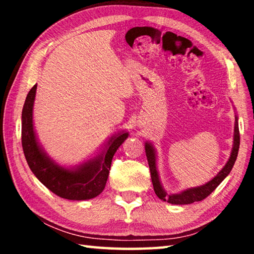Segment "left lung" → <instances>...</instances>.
I'll list each match as a JSON object with an SVG mask.
<instances>
[{
  "label": "left lung",
  "instance_id": "1",
  "mask_svg": "<svg viewBox=\"0 0 254 254\" xmlns=\"http://www.w3.org/2000/svg\"><path fill=\"white\" fill-rule=\"evenodd\" d=\"M239 118L235 115V123H234V135H233V147H232V151L230 154V158L225 166L223 167L222 170L218 173L213 179H210L208 183H206L198 187H191L187 188L185 190H182L177 194H167V191L163 188L160 177H159V173L157 169V152L154 149L153 144L151 142L144 143L145 148V154H147L148 163L150 173H151V180L153 184V189L156 195L163 201H167L169 204L174 205H187L191 204L194 201H200L206 198L209 194L215 190L218 185H220L223 180L226 178V176L231 173L232 168H233L236 158H238V152L240 148V132H239Z\"/></svg>",
  "mask_w": 254,
  "mask_h": 254
}]
</instances>
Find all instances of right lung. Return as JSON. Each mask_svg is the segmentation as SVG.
I'll return each instance as SVG.
<instances>
[{
	"label": "right lung",
	"mask_w": 254,
	"mask_h": 254,
	"mask_svg": "<svg viewBox=\"0 0 254 254\" xmlns=\"http://www.w3.org/2000/svg\"><path fill=\"white\" fill-rule=\"evenodd\" d=\"M37 84L30 89L22 110V148L33 175L41 184L62 198L70 200L92 199L104 190L112 159L128 132L112 135L95 157L77 166L66 167L56 162L42 148L33 126V104Z\"/></svg>",
	"instance_id": "obj_1"
}]
</instances>
